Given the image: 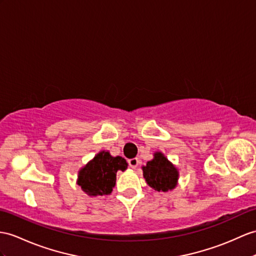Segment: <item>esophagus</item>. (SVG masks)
Wrapping results in <instances>:
<instances>
[{
    "label": "esophagus",
    "instance_id": "esophagus-1",
    "mask_svg": "<svg viewBox=\"0 0 256 256\" xmlns=\"http://www.w3.org/2000/svg\"><path fill=\"white\" fill-rule=\"evenodd\" d=\"M128 165L130 168H134V170H136V168L139 165V160L138 158H130V160H128Z\"/></svg>",
    "mask_w": 256,
    "mask_h": 256
}]
</instances>
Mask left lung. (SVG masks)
<instances>
[{
    "mask_svg": "<svg viewBox=\"0 0 256 256\" xmlns=\"http://www.w3.org/2000/svg\"><path fill=\"white\" fill-rule=\"evenodd\" d=\"M142 170L146 182L151 188L166 192L176 186L178 172L162 153H155L154 158L148 162Z\"/></svg>",
    "mask_w": 256,
    "mask_h": 256,
    "instance_id": "1",
    "label": "left lung"
}]
</instances>
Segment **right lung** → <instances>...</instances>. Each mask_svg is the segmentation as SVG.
I'll use <instances>...</instances> for the list:
<instances>
[{"instance_id":"obj_1","label":"right lung","mask_w":256,"mask_h":256,"mask_svg":"<svg viewBox=\"0 0 256 256\" xmlns=\"http://www.w3.org/2000/svg\"><path fill=\"white\" fill-rule=\"evenodd\" d=\"M127 162L122 156L113 158L108 152H100L78 176V184L90 196L110 194L116 182L117 170H126Z\"/></svg>"}]
</instances>
